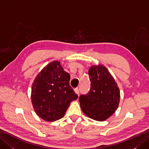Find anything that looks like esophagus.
<instances>
[{"label": "esophagus", "mask_w": 149, "mask_h": 149, "mask_svg": "<svg viewBox=\"0 0 149 149\" xmlns=\"http://www.w3.org/2000/svg\"><path fill=\"white\" fill-rule=\"evenodd\" d=\"M74 91H75V93L78 95H79V90L78 88H75Z\"/></svg>", "instance_id": "34e87169"}]
</instances>
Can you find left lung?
Here are the masks:
<instances>
[{
	"label": "left lung",
	"mask_w": 149,
	"mask_h": 149,
	"mask_svg": "<svg viewBox=\"0 0 149 149\" xmlns=\"http://www.w3.org/2000/svg\"><path fill=\"white\" fill-rule=\"evenodd\" d=\"M90 90L79 97L81 108L89 118L102 122L111 116L120 103V89L106 66H91L88 70Z\"/></svg>",
	"instance_id": "left-lung-1"
}]
</instances>
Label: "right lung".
<instances>
[{"mask_svg":"<svg viewBox=\"0 0 149 149\" xmlns=\"http://www.w3.org/2000/svg\"><path fill=\"white\" fill-rule=\"evenodd\" d=\"M70 79L58 61L50 62L36 75L31 99L34 111L41 118L54 122L63 118L70 102L77 99L70 86Z\"/></svg>","mask_w":149,"mask_h":149,"instance_id":"1","label":"right lung"}]
</instances>
